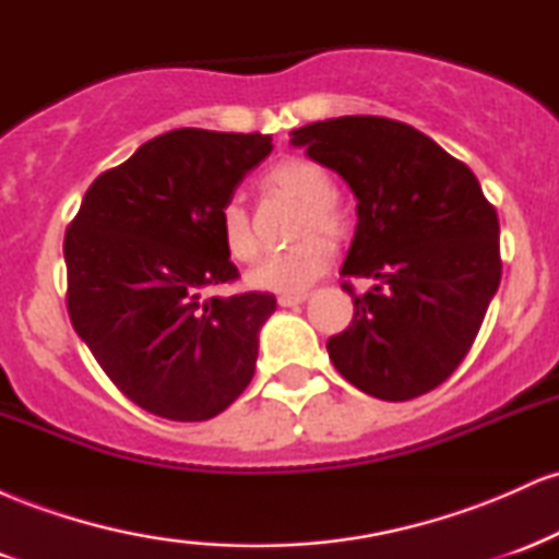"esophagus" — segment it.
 <instances>
[{
  "label": "esophagus",
  "mask_w": 559,
  "mask_h": 559,
  "mask_svg": "<svg viewBox=\"0 0 559 559\" xmlns=\"http://www.w3.org/2000/svg\"><path fill=\"white\" fill-rule=\"evenodd\" d=\"M305 299H307L305 294H281L278 305H281V307H297V305H301V301H305Z\"/></svg>",
  "instance_id": "obj_1"
}]
</instances>
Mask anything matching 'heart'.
Listing matches in <instances>:
<instances>
[{"label":"heart","mask_w":559,"mask_h":559,"mask_svg":"<svg viewBox=\"0 0 559 559\" xmlns=\"http://www.w3.org/2000/svg\"><path fill=\"white\" fill-rule=\"evenodd\" d=\"M262 189L284 194L299 202L294 236H301L292 247L265 254L249 271V284L262 292L299 294L329 271L333 247L328 241H344L352 230V221L336 199L331 173L323 165L305 157H286L271 165L262 176ZM217 230L228 258L249 262L258 254V236L247 207L239 199H228L217 210Z\"/></svg>","instance_id":"1"}]
</instances>
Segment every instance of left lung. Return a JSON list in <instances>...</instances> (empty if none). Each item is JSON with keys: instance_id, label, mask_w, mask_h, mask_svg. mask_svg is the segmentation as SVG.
Here are the masks:
<instances>
[{"instance_id": "obj_1", "label": "left lung", "mask_w": 559, "mask_h": 559, "mask_svg": "<svg viewBox=\"0 0 559 559\" xmlns=\"http://www.w3.org/2000/svg\"><path fill=\"white\" fill-rule=\"evenodd\" d=\"M292 141L357 197L342 267L355 316L325 344L333 368L376 400L428 394L465 360L502 278L497 210L465 163L400 120L346 115ZM349 277L374 286L357 295Z\"/></svg>"}]
</instances>
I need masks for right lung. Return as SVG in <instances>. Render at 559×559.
Listing matches in <instances>:
<instances>
[{
    "instance_id": "right-lung-1",
    "label": "right lung",
    "mask_w": 559,
    "mask_h": 559,
    "mask_svg": "<svg viewBox=\"0 0 559 559\" xmlns=\"http://www.w3.org/2000/svg\"><path fill=\"white\" fill-rule=\"evenodd\" d=\"M271 152L262 133L178 128L102 173L70 221V323L146 413L210 420L252 381L275 297L217 294L239 281L217 210Z\"/></svg>"
}]
</instances>
